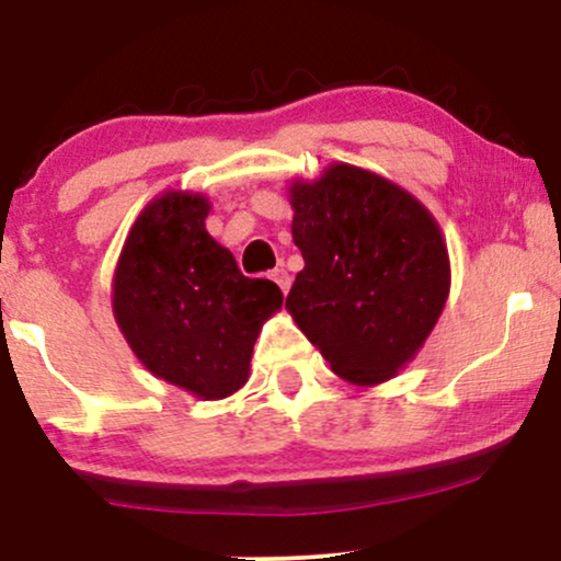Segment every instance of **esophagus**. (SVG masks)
I'll list each match as a JSON object with an SVG mask.
<instances>
[{
	"instance_id": "1",
	"label": "esophagus",
	"mask_w": 561,
	"mask_h": 561,
	"mask_svg": "<svg viewBox=\"0 0 561 561\" xmlns=\"http://www.w3.org/2000/svg\"><path fill=\"white\" fill-rule=\"evenodd\" d=\"M272 279L276 282V285H279L282 293H287V289H289V282H293V279H289V274L285 272V268H274V272H272Z\"/></svg>"
}]
</instances>
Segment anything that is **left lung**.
Listing matches in <instances>:
<instances>
[{"instance_id":"1","label":"left lung","mask_w":561,"mask_h":561,"mask_svg":"<svg viewBox=\"0 0 561 561\" xmlns=\"http://www.w3.org/2000/svg\"><path fill=\"white\" fill-rule=\"evenodd\" d=\"M302 272L285 308L337 377L388 382L446 308L450 261L435 216L403 186L351 163L289 184Z\"/></svg>"}]
</instances>
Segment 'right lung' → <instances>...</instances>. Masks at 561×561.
I'll return each mask as SVG.
<instances>
[{
    "mask_svg": "<svg viewBox=\"0 0 561 561\" xmlns=\"http://www.w3.org/2000/svg\"><path fill=\"white\" fill-rule=\"evenodd\" d=\"M210 199L169 190L128 229L113 274V317L150 375L221 401L248 382L255 337L282 289L250 279L205 229Z\"/></svg>",
    "mask_w": 561,
    "mask_h": 561,
    "instance_id": "right-lung-1",
    "label": "right lung"
}]
</instances>
